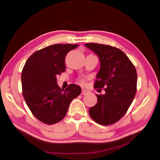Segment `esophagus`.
<instances>
[{"instance_id": "esophagus-1", "label": "esophagus", "mask_w": 160, "mask_h": 160, "mask_svg": "<svg viewBox=\"0 0 160 160\" xmlns=\"http://www.w3.org/2000/svg\"><path fill=\"white\" fill-rule=\"evenodd\" d=\"M89 93V92L88 90L82 89V92H81V94H82V95H86V94H87V93Z\"/></svg>"}]
</instances>
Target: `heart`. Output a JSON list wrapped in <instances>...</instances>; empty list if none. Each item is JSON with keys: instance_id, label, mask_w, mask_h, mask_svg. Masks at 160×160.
Here are the masks:
<instances>
[{"instance_id": "b5f03b06", "label": "heart", "mask_w": 160, "mask_h": 160, "mask_svg": "<svg viewBox=\"0 0 160 160\" xmlns=\"http://www.w3.org/2000/svg\"><path fill=\"white\" fill-rule=\"evenodd\" d=\"M80 81L81 82V83H82V84L84 83V80H83V79H80Z\"/></svg>"}]
</instances>
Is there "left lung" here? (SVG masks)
Segmentation results:
<instances>
[{
	"instance_id": "8db88e82",
	"label": "left lung",
	"mask_w": 160,
	"mask_h": 160,
	"mask_svg": "<svg viewBox=\"0 0 160 160\" xmlns=\"http://www.w3.org/2000/svg\"><path fill=\"white\" fill-rule=\"evenodd\" d=\"M84 46L95 52L100 60L94 88H105V94H96L98 102L89 108V115L102 126L114 124L126 113L135 96V67L126 55L115 47L94 43Z\"/></svg>"
}]
</instances>
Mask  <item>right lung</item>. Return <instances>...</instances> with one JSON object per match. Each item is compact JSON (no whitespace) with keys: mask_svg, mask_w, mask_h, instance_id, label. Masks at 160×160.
I'll return each instance as SVG.
<instances>
[{"mask_svg":"<svg viewBox=\"0 0 160 160\" xmlns=\"http://www.w3.org/2000/svg\"><path fill=\"white\" fill-rule=\"evenodd\" d=\"M78 44H54L37 51L28 59L21 73L23 96L37 119L51 125L63 119L72 100L80 94L81 87L58 86V75L65 71V57Z\"/></svg>","mask_w":160,"mask_h":160,"instance_id":"add662e5","label":"right lung"}]
</instances>
